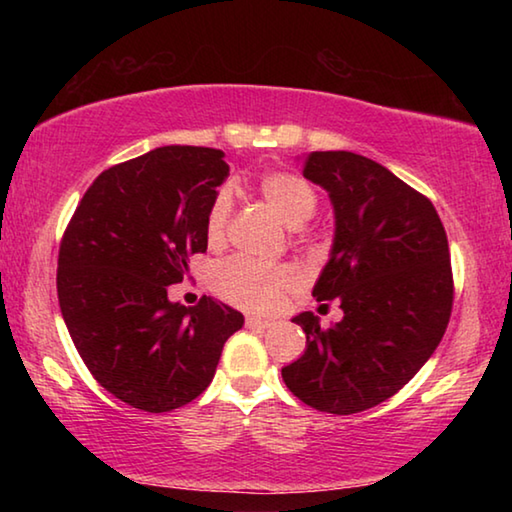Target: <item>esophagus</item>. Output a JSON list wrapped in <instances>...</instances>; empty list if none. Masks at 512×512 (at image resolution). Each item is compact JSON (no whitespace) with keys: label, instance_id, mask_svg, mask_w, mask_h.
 <instances>
[{"label":"esophagus","instance_id":"1","mask_svg":"<svg viewBox=\"0 0 512 512\" xmlns=\"http://www.w3.org/2000/svg\"><path fill=\"white\" fill-rule=\"evenodd\" d=\"M246 327L248 329H266V327H271V320L257 318V316H248L246 318Z\"/></svg>","mask_w":512,"mask_h":512}]
</instances>
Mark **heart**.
Listing matches in <instances>:
<instances>
[{
    "mask_svg": "<svg viewBox=\"0 0 512 512\" xmlns=\"http://www.w3.org/2000/svg\"><path fill=\"white\" fill-rule=\"evenodd\" d=\"M259 194L291 228H298L311 219L318 207L316 187L291 171L266 173L259 180ZM230 214L232 196L228 189H221L205 219V237L212 246H219L228 235ZM212 284L214 291L232 305L250 311H273L280 305L284 293L298 284V271L289 264L266 266L246 257H232L216 266Z\"/></svg>",
    "mask_w": 512,
    "mask_h": 512,
    "instance_id": "b5f03b06",
    "label": "heart"
}]
</instances>
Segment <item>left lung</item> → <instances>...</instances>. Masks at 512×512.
Here are the masks:
<instances>
[{"mask_svg":"<svg viewBox=\"0 0 512 512\" xmlns=\"http://www.w3.org/2000/svg\"><path fill=\"white\" fill-rule=\"evenodd\" d=\"M302 164L329 194L336 225L311 293L339 298L343 320L323 329L311 311L293 318L307 350L282 379L311 409L350 415L409 384L443 339L454 302L447 235L429 198L375 160L314 151Z\"/></svg>","mask_w":512,"mask_h":512,"instance_id":"obj_1","label":"left lung"}]
</instances>
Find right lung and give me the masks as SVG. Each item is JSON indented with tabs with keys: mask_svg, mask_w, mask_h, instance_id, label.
<instances>
[{
	"mask_svg": "<svg viewBox=\"0 0 512 512\" xmlns=\"http://www.w3.org/2000/svg\"><path fill=\"white\" fill-rule=\"evenodd\" d=\"M225 153L160 146L99 173L58 253V302L92 377L149 413L196 400L244 316L203 296L171 302L189 257L205 253V219L228 178Z\"/></svg>",
	"mask_w": 512,
	"mask_h": 512,
	"instance_id": "right-lung-1",
	"label": "right lung"
}]
</instances>
